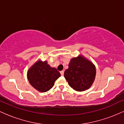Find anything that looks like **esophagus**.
Segmentation results:
<instances>
[{
	"mask_svg": "<svg viewBox=\"0 0 124 124\" xmlns=\"http://www.w3.org/2000/svg\"><path fill=\"white\" fill-rule=\"evenodd\" d=\"M60 73H61V75H62V76H63V75H64V71L63 70L61 71Z\"/></svg>",
	"mask_w": 124,
	"mask_h": 124,
	"instance_id": "1",
	"label": "esophagus"
}]
</instances>
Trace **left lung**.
<instances>
[{
    "label": "left lung",
    "instance_id": "1",
    "mask_svg": "<svg viewBox=\"0 0 124 124\" xmlns=\"http://www.w3.org/2000/svg\"><path fill=\"white\" fill-rule=\"evenodd\" d=\"M96 73V68L93 63L79 56L71 59L69 68L64 72V77L72 89L82 92L90 87Z\"/></svg>",
    "mask_w": 124,
    "mask_h": 124
}]
</instances>
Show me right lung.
Segmentation results:
<instances>
[{
    "label": "right lung",
    "instance_id": "right-lung-1",
    "mask_svg": "<svg viewBox=\"0 0 124 124\" xmlns=\"http://www.w3.org/2000/svg\"><path fill=\"white\" fill-rule=\"evenodd\" d=\"M61 74L55 68H51L46 61H38L28 70L27 78L30 85L41 92H46L54 85Z\"/></svg>",
    "mask_w": 124,
    "mask_h": 124
}]
</instances>
